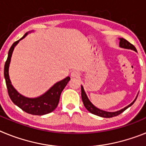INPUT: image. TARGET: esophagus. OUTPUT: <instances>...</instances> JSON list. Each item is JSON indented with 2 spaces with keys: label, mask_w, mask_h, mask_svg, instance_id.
Returning <instances> with one entry per match:
<instances>
[{
  "label": "esophagus",
  "mask_w": 146,
  "mask_h": 146,
  "mask_svg": "<svg viewBox=\"0 0 146 146\" xmlns=\"http://www.w3.org/2000/svg\"><path fill=\"white\" fill-rule=\"evenodd\" d=\"M71 77H80V73L78 71H73L71 73Z\"/></svg>",
  "instance_id": "esophagus-1"
}]
</instances>
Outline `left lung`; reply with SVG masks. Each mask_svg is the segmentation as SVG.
Masks as SVG:
<instances>
[{"label":"left lung","instance_id":"obj_1","mask_svg":"<svg viewBox=\"0 0 146 146\" xmlns=\"http://www.w3.org/2000/svg\"><path fill=\"white\" fill-rule=\"evenodd\" d=\"M119 47H121V48H124V49H129V50H134L135 52H137V50L135 48V47L133 44H131V43L127 41V40L124 39L123 38H119ZM138 95V94H137ZM137 95L136 98L130 104H129L128 106L125 107L123 109L120 110H118V111L115 112H108V111H104V110H100L99 108H97L96 107H95L92 103L91 102V101L89 100L88 98L87 95H86V92L84 91V88H83V86H81V96H82V102H83V104H84L85 108L88 110L89 112L92 114L96 115H98V116L103 117V118H112V117L117 116L118 115H120L121 113H123L124 110H126V109L129 107H131L132 104L135 103V102L136 101L137 97Z\"/></svg>","mask_w":146,"mask_h":146}]
</instances>
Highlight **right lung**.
<instances>
[{"label":"right lung","instance_id":"right-lung-1","mask_svg":"<svg viewBox=\"0 0 146 146\" xmlns=\"http://www.w3.org/2000/svg\"><path fill=\"white\" fill-rule=\"evenodd\" d=\"M31 32H33V31L25 33L20 39L15 42L10 47L9 53H8L7 60L4 66V77L6 80L8 94L14 104L23 110V111L26 112L29 114L43 115L51 113L57 108L62 91L64 90V88L66 86L67 83L70 80V77H67L65 79L56 82L44 94L36 98L25 97V96L20 94L14 88V86L11 85L9 74V69L11 55L16 45L19 43L20 40L25 38Z\"/></svg>","mask_w":146,"mask_h":146}]
</instances>
